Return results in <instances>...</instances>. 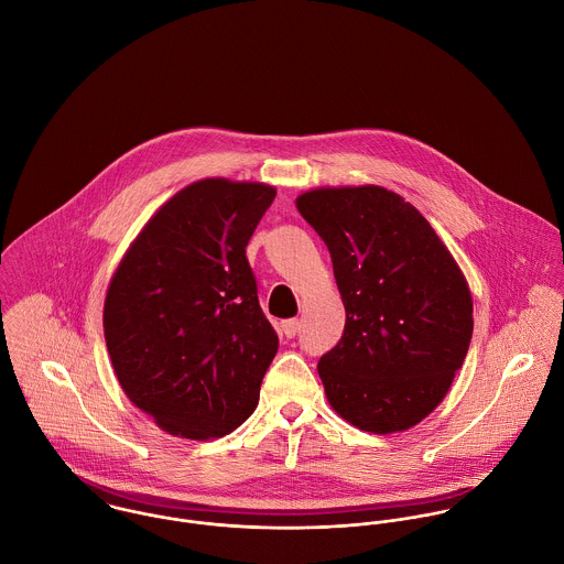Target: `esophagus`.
<instances>
[{
	"instance_id": "1",
	"label": "esophagus",
	"mask_w": 564,
	"mask_h": 564,
	"mask_svg": "<svg viewBox=\"0 0 564 564\" xmlns=\"http://www.w3.org/2000/svg\"><path fill=\"white\" fill-rule=\"evenodd\" d=\"M280 332H282L286 338H293V336L300 332V322H297V319H286V322L280 323Z\"/></svg>"
}]
</instances>
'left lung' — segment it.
<instances>
[{"label": "left lung", "mask_w": 564, "mask_h": 564, "mask_svg": "<svg viewBox=\"0 0 564 564\" xmlns=\"http://www.w3.org/2000/svg\"><path fill=\"white\" fill-rule=\"evenodd\" d=\"M329 249L347 313L319 360L334 412L373 434L423 421L452 389L474 334L463 269L402 195L376 186H319L295 199Z\"/></svg>", "instance_id": "obj_1"}]
</instances>
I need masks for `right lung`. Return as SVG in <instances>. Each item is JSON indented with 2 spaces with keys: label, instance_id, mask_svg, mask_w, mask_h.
I'll list each match as a JSON object with an SVG mask.
<instances>
[{
  "label": "right lung",
  "instance_id": "right-lung-1",
  "mask_svg": "<svg viewBox=\"0 0 564 564\" xmlns=\"http://www.w3.org/2000/svg\"><path fill=\"white\" fill-rule=\"evenodd\" d=\"M275 186L204 177L166 199L117 264L104 338L128 400L171 436L219 438L253 412L278 351L245 247Z\"/></svg>",
  "mask_w": 564,
  "mask_h": 564
}]
</instances>
